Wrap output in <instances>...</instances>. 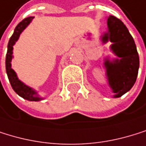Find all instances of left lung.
Listing matches in <instances>:
<instances>
[{"instance_id":"obj_1","label":"left lung","mask_w":146,"mask_h":146,"mask_svg":"<svg viewBox=\"0 0 146 146\" xmlns=\"http://www.w3.org/2000/svg\"><path fill=\"white\" fill-rule=\"evenodd\" d=\"M108 31L105 33L102 40L113 43L111 49L119 59L110 62H105L109 85L119 98L129 91L134 85L138 73L139 57L137 46L129 30L119 18L110 16L108 18Z\"/></svg>"}]
</instances>
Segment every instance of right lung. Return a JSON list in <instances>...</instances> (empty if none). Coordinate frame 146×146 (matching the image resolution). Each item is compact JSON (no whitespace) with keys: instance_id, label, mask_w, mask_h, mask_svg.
Listing matches in <instances>:
<instances>
[{"instance_id":"right-lung-1","label":"right lung","mask_w":146,"mask_h":146,"mask_svg":"<svg viewBox=\"0 0 146 146\" xmlns=\"http://www.w3.org/2000/svg\"><path fill=\"white\" fill-rule=\"evenodd\" d=\"M33 19V17H26L23 21H21L17 25V27L14 31V33H13V35L9 38V41L8 44V51H7V54H6V71H7L9 80L10 82V84L12 86L13 90H14L19 96H21L22 98H24L27 100H30V101H38L40 100V98L38 97L37 92H34L31 88L26 86L25 84H23L17 78L16 72L11 69V63H10L11 59L13 57L12 56L13 46H14L16 41L18 39L21 33L25 29V27L30 24L31 21Z\"/></svg>"}]
</instances>
